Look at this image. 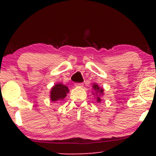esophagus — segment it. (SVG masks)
<instances>
[{
    "mask_svg": "<svg viewBox=\"0 0 156 156\" xmlns=\"http://www.w3.org/2000/svg\"><path fill=\"white\" fill-rule=\"evenodd\" d=\"M76 87H83V83H76L75 84Z\"/></svg>",
    "mask_w": 156,
    "mask_h": 156,
    "instance_id": "1",
    "label": "esophagus"
}]
</instances>
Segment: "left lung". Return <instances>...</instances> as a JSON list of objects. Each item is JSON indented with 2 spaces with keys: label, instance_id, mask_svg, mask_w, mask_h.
<instances>
[{
  "label": "left lung",
  "instance_id": "1",
  "mask_svg": "<svg viewBox=\"0 0 156 156\" xmlns=\"http://www.w3.org/2000/svg\"><path fill=\"white\" fill-rule=\"evenodd\" d=\"M93 88H94V90L96 91V92L100 93V94H103V89H100V87H98V86L97 85V84H94V87H93ZM93 94H94V93H93ZM97 99H98V102H100V101H101V99L99 98V97H98V98H97Z\"/></svg>",
  "mask_w": 156,
  "mask_h": 156
}]
</instances>
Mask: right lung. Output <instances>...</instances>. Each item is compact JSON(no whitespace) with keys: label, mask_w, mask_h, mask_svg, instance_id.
<instances>
[{"label":"right lung","mask_w":156,"mask_h":156,"mask_svg":"<svg viewBox=\"0 0 156 156\" xmlns=\"http://www.w3.org/2000/svg\"><path fill=\"white\" fill-rule=\"evenodd\" d=\"M69 92L68 87L62 83L55 85L51 89V99L52 101H58L63 100L66 96L67 93Z\"/></svg>","instance_id":"add662e5"}]
</instances>
